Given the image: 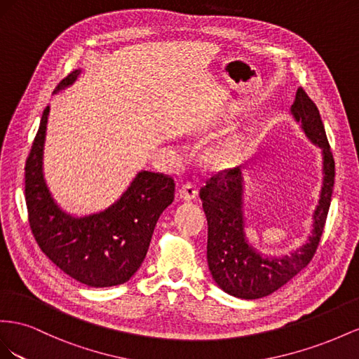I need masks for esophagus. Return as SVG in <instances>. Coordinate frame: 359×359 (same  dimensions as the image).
<instances>
[{"instance_id": "obj_1", "label": "esophagus", "mask_w": 359, "mask_h": 359, "mask_svg": "<svg viewBox=\"0 0 359 359\" xmlns=\"http://www.w3.org/2000/svg\"><path fill=\"white\" fill-rule=\"evenodd\" d=\"M197 188L192 185V183H187V185H183L179 191H177V198L183 200V201H192L196 200L197 197Z\"/></svg>"}]
</instances>
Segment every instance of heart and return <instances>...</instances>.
<instances>
[{
	"label": "heart",
	"instance_id": "obj_1",
	"mask_svg": "<svg viewBox=\"0 0 359 359\" xmlns=\"http://www.w3.org/2000/svg\"><path fill=\"white\" fill-rule=\"evenodd\" d=\"M245 141L234 134L222 138L208 153V162L212 168H227L238 163L243 155Z\"/></svg>",
	"mask_w": 359,
	"mask_h": 359
}]
</instances>
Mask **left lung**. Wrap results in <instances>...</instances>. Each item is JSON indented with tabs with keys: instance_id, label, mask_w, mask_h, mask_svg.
<instances>
[{
	"instance_id": "1",
	"label": "left lung",
	"mask_w": 359,
	"mask_h": 359,
	"mask_svg": "<svg viewBox=\"0 0 359 359\" xmlns=\"http://www.w3.org/2000/svg\"><path fill=\"white\" fill-rule=\"evenodd\" d=\"M290 112L305 137L322 150V189L313 212L311 234L302 247L281 257H271L248 242L242 167L217 174L200 191L208 218V264L212 278L225 293L241 299H259L273 293L311 262L331 206L335 163L319 109L299 88Z\"/></svg>"
}]
</instances>
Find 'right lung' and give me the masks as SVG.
I'll list each match as a JSON object with an SVG mask.
<instances>
[{
	"label": "right lung",
	"instance_id": "add662e5",
	"mask_svg": "<svg viewBox=\"0 0 359 359\" xmlns=\"http://www.w3.org/2000/svg\"><path fill=\"white\" fill-rule=\"evenodd\" d=\"M81 69L69 74L54 95L74 86ZM49 107L45 108L25 163L29 227L46 257L90 287H111L130 280L144 262L161 213L174 200V180L141 170L120 198L107 209L75 217L58 206L43 176V147Z\"/></svg>",
	"mask_w": 359,
	"mask_h": 359
}]
</instances>
